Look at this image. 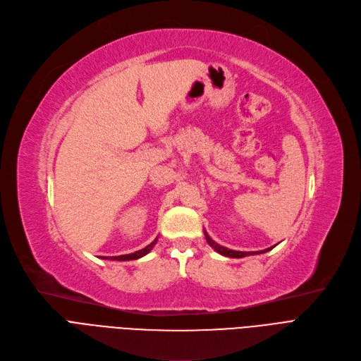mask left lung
<instances>
[{"instance_id":"1","label":"left lung","mask_w":361,"mask_h":361,"mask_svg":"<svg viewBox=\"0 0 361 361\" xmlns=\"http://www.w3.org/2000/svg\"><path fill=\"white\" fill-rule=\"evenodd\" d=\"M204 235H205V239H207V243H209L210 247H213L219 254L225 255V257H232V259H243V257H247V255L263 254V252H267V251H270V250L274 248V245H273V247L266 248V250H263V251H235V250H229V248H225V247H221V245L216 244V243L213 241V239L207 235V232H204Z\"/></svg>"}]
</instances>
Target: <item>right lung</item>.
<instances>
[{"mask_svg": "<svg viewBox=\"0 0 361 361\" xmlns=\"http://www.w3.org/2000/svg\"><path fill=\"white\" fill-rule=\"evenodd\" d=\"M156 243H157V238L154 239V241H152L149 245H147L145 248H142V250H140V251H135V252H132V254H125V255L102 257V259H107V260H117V262H126V260H138V259H141V257L147 255V254H148V252L152 250V247L156 245Z\"/></svg>", "mask_w": 361, "mask_h": 361, "instance_id": "1", "label": "right lung"}]
</instances>
